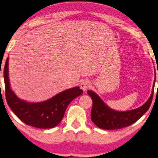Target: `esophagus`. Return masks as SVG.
I'll use <instances>...</instances> for the list:
<instances>
[{"label": "esophagus", "mask_w": 158, "mask_h": 158, "mask_svg": "<svg viewBox=\"0 0 158 158\" xmlns=\"http://www.w3.org/2000/svg\"><path fill=\"white\" fill-rule=\"evenodd\" d=\"M89 87H90V83H89V81H88L87 80L82 81H81V83L80 84L81 89L84 91L87 90V89L89 88Z\"/></svg>", "instance_id": "esophagus-1"}]
</instances>
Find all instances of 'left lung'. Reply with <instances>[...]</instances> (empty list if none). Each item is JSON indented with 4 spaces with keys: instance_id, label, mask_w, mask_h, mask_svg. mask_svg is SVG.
Here are the masks:
<instances>
[{
    "instance_id": "8db88e82",
    "label": "left lung",
    "mask_w": 158,
    "mask_h": 158,
    "mask_svg": "<svg viewBox=\"0 0 158 158\" xmlns=\"http://www.w3.org/2000/svg\"><path fill=\"white\" fill-rule=\"evenodd\" d=\"M154 87L155 86H153L151 96L144 104L138 109L126 111L113 110L106 105L96 93L88 90L87 94L93 100V107L91 110L92 120L99 128L105 130L120 129L132 125L141 118L150 107L153 98Z\"/></svg>"
}]
</instances>
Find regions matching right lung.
Returning a JSON list of instances; mask_svg holds the SVG:
<instances>
[{
    "label": "right lung",
    "instance_id": "1",
    "mask_svg": "<svg viewBox=\"0 0 158 158\" xmlns=\"http://www.w3.org/2000/svg\"><path fill=\"white\" fill-rule=\"evenodd\" d=\"M8 65L9 58L6 59L3 70L6 99L13 112L27 125L42 129L57 126L64 117L69 103L83 93L79 87H75L61 92L43 102H26L17 98L10 87Z\"/></svg>",
    "mask_w": 158,
    "mask_h": 158
}]
</instances>
